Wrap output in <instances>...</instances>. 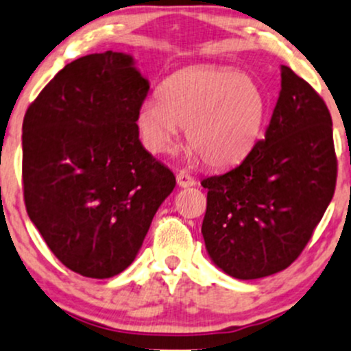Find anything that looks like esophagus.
<instances>
[{"instance_id": "obj_1", "label": "esophagus", "mask_w": 351, "mask_h": 351, "mask_svg": "<svg viewBox=\"0 0 351 351\" xmlns=\"http://www.w3.org/2000/svg\"><path fill=\"white\" fill-rule=\"evenodd\" d=\"M176 183H178V186H182V188H190L196 184L193 176L188 175L186 171H180L178 175H176Z\"/></svg>"}]
</instances>
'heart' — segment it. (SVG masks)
Returning a JSON list of instances; mask_svg holds the SVG:
<instances>
[{"label":"heart","mask_w":351,"mask_h":351,"mask_svg":"<svg viewBox=\"0 0 351 351\" xmlns=\"http://www.w3.org/2000/svg\"><path fill=\"white\" fill-rule=\"evenodd\" d=\"M263 90L243 71L226 66L191 68L161 84L160 99L141 101L136 126L153 155L173 152L186 126L195 156L211 168L243 161L263 134L267 123Z\"/></svg>","instance_id":"heart-1"}]
</instances>
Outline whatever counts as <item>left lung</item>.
<instances>
[{
	"label": "left lung",
	"mask_w": 351,
	"mask_h": 351,
	"mask_svg": "<svg viewBox=\"0 0 351 351\" xmlns=\"http://www.w3.org/2000/svg\"><path fill=\"white\" fill-rule=\"evenodd\" d=\"M337 184L332 117L319 95L282 66V90L265 140L208 188L206 252L226 275L256 280L300 256Z\"/></svg>",
	"instance_id": "1"
}]
</instances>
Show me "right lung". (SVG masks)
<instances>
[{"label":"right lung","mask_w":351,"mask_h":351,"mask_svg":"<svg viewBox=\"0 0 351 351\" xmlns=\"http://www.w3.org/2000/svg\"><path fill=\"white\" fill-rule=\"evenodd\" d=\"M149 83L125 53L71 61L23 119L28 217L64 267L111 278L133 263L176 180L140 141Z\"/></svg>","instance_id":"obj_1"}]
</instances>
